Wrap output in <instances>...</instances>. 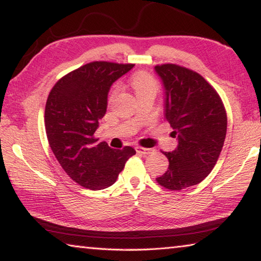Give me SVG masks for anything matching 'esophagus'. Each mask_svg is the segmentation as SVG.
<instances>
[{"label":"esophagus","instance_id":"1","mask_svg":"<svg viewBox=\"0 0 261 261\" xmlns=\"http://www.w3.org/2000/svg\"><path fill=\"white\" fill-rule=\"evenodd\" d=\"M136 151H137V153L143 154V155H147V154L152 152V149L151 148H145V147H141V146H137Z\"/></svg>","mask_w":261,"mask_h":261}]
</instances>
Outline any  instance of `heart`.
I'll return each instance as SVG.
<instances>
[{
  "instance_id": "heart-1",
  "label": "heart",
  "mask_w": 261,
  "mask_h": 261,
  "mask_svg": "<svg viewBox=\"0 0 261 261\" xmlns=\"http://www.w3.org/2000/svg\"><path fill=\"white\" fill-rule=\"evenodd\" d=\"M131 85L136 94L144 93V92H156L158 90V81L155 77L145 71L136 73L131 79Z\"/></svg>"
}]
</instances>
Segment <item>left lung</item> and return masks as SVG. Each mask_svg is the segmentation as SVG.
Segmentation results:
<instances>
[{"instance_id": "8db88e82", "label": "left lung", "mask_w": 261, "mask_h": 261, "mask_svg": "<svg viewBox=\"0 0 261 261\" xmlns=\"http://www.w3.org/2000/svg\"><path fill=\"white\" fill-rule=\"evenodd\" d=\"M165 87V116L177 148L163 152L168 170L156 182L171 191L200 183L213 169L227 134V113L214 87L193 70L177 64L155 67Z\"/></svg>"}]
</instances>
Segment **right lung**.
Here are the masks:
<instances>
[{
    "label": "right lung",
    "instance_id": "add662e5",
    "mask_svg": "<svg viewBox=\"0 0 261 261\" xmlns=\"http://www.w3.org/2000/svg\"><path fill=\"white\" fill-rule=\"evenodd\" d=\"M135 64L95 61L65 74L51 88L45 109L47 139L69 177L90 190L113 185L136 151L114 149L94 137L115 81Z\"/></svg>",
    "mask_w": 261,
    "mask_h": 261
}]
</instances>
